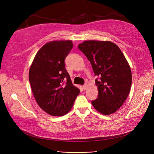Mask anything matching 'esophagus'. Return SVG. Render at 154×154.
<instances>
[{
    "instance_id": "1",
    "label": "esophagus",
    "mask_w": 154,
    "mask_h": 154,
    "mask_svg": "<svg viewBox=\"0 0 154 154\" xmlns=\"http://www.w3.org/2000/svg\"><path fill=\"white\" fill-rule=\"evenodd\" d=\"M83 89L84 90H86L87 89V85L86 84H85L83 85Z\"/></svg>"
}]
</instances>
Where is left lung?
I'll return each instance as SVG.
<instances>
[{"label": "left lung", "mask_w": 154, "mask_h": 154, "mask_svg": "<svg viewBox=\"0 0 154 154\" xmlns=\"http://www.w3.org/2000/svg\"><path fill=\"white\" fill-rule=\"evenodd\" d=\"M78 48L92 66L98 97L91 103L108 115L117 112L126 100L131 85L130 66L119 47L110 41H86Z\"/></svg>", "instance_id": "obj_1"}]
</instances>
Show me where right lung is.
<instances>
[{"instance_id":"obj_1","label":"right lung","mask_w":154,"mask_h":154,"mask_svg":"<svg viewBox=\"0 0 154 154\" xmlns=\"http://www.w3.org/2000/svg\"><path fill=\"white\" fill-rule=\"evenodd\" d=\"M72 47L69 40L48 42L37 52L29 70L35 100L52 116H62L68 113L80 93L65 69L64 60Z\"/></svg>"}]
</instances>
